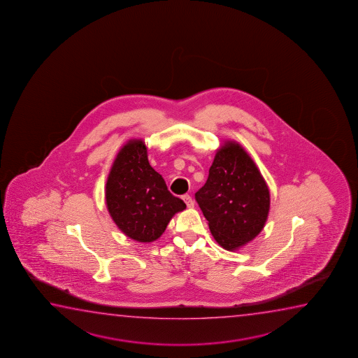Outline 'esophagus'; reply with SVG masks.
I'll return each instance as SVG.
<instances>
[{
  "instance_id": "34e87169",
  "label": "esophagus",
  "mask_w": 358,
  "mask_h": 358,
  "mask_svg": "<svg viewBox=\"0 0 358 358\" xmlns=\"http://www.w3.org/2000/svg\"><path fill=\"white\" fill-rule=\"evenodd\" d=\"M182 199L185 201L186 203L187 208H193L194 206V201L192 199L191 196H188V194H185V196H182Z\"/></svg>"
}]
</instances>
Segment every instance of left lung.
Masks as SVG:
<instances>
[{
  "instance_id": "1",
  "label": "left lung",
  "mask_w": 358,
  "mask_h": 358,
  "mask_svg": "<svg viewBox=\"0 0 358 358\" xmlns=\"http://www.w3.org/2000/svg\"><path fill=\"white\" fill-rule=\"evenodd\" d=\"M196 201L211 235L227 250L255 240L269 214L270 193L264 178L245 149L232 141L217 149Z\"/></svg>"
}]
</instances>
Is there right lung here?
Listing matches in <instances>:
<instances>
[{"label":"right lung","instance_id":"add662e5","mask_svg":"<svg viewBox=\"0 0 358 358\" xmlns=\"http://www.w3.org/2000/svg\"><path fill=\"white\" fill-rule=\"evenodd\" d=\"M105 191L115 224L138 242L157 240L172 216L186 209L183 201L172 196L162 175L150 166L143 139H131L120 149Z\"/></svg>","mask_w":358,"mask_h":358}]
</instances>
